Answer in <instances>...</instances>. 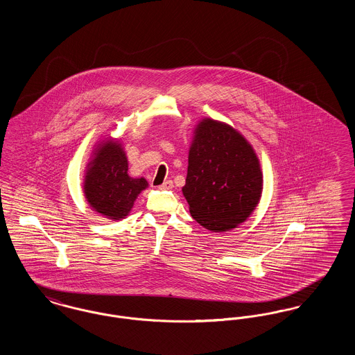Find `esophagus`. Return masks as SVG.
<instances>
[{
	"label": "esophagus",
	"mask_w": 355,
	"mask_h": 355,
	"mask_svg": "<svg viewBox=\"0 0 355 355\" xmlns=\"http://www.w3.org/2000/svg\"><path fill=\"white\" fill-rule=\"evenodd\" d=\"M173 187V181H165L162 185H159L158 189H161V190H170Z\"/></svg>",
	"instance_id": "obj_1"
}]
</instances>
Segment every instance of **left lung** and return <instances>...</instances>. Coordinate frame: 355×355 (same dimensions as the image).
<instances>
[{
    "label": "left lung",
    "mask_w": 355,
    "mask_h": 355,
    "mask_svg": "<svg viewBox=\"0 0 355 355\" xmlns=\"http://www.w3.org/2000/svg\"><path fill=\"white\" fill-rule=\"evenodd\" d=\"M182 193L190 214L211 232H226L252 214L262 193V171L250 144L232 126L206 119L189 152Z\"/></svg>",
    "instance_id": "8db88e82"
}]
</instances>
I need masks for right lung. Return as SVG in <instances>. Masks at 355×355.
Masks as SVG:
<instances>
[{
	"label": "right lung",
	"instance_id": "add662e5",
	"mask_svg": "<svg viewBox=\"0 0 355 355\" xmlns=\"http://www.w3.org/2000/svg\"><path fill=\"white\" fill-rule=\"evenodd\" d=\"M146 187L145 178L129 177L126 155L113 139L103 142L97 149L85 175L87 202L97 213L112 220L125 218L137 196Z\"/></svg>",
	"mask_w": 355,
	"mask_h": 355
}]
</instances>
